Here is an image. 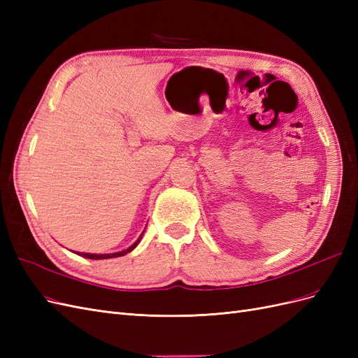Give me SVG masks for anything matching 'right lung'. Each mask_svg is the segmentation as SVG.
I'll use <instances>...</instances> for the list:
<instances>
[{"label":"right lung","instance_id":"add662e5","mask_svg":"<svg viewBox=\"0 0 358 358\" xmlns=\"http://www.w3.org/2000/svg\"><path fill=\"white\" fill-rule=\"evenodd\" d=\"M142 236H143V233L140 234L138 239H137L131 246L127 248V249H124V251H121V252H113V254H86V252H78V255H82V257H85V258H91V259H106V258L122 257V255H125V254H128V252H131V251H133V249L138 245L140 239H142Z\"/></svg>","mask_w":358,"mask_h":358}]
</instances>
